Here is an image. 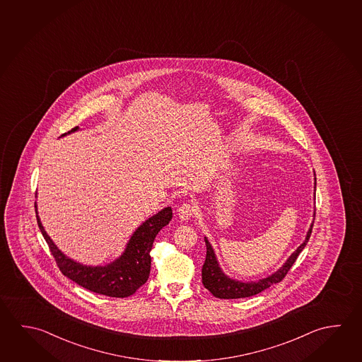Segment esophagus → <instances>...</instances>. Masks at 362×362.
I'll list each match as a JSON object with an SVG mask.
<instances>
[{"instance_id":"esophagus-1","label":"esophagus","mask_w":362,"mask_h":362,"mask_svg":"<svg viewBox=\"0 0 362 362\" xmlns=\"http://www.w3.org/2000/svg\"><path fill=\"white\" fill-rule=\"evenodd\" d=\"M194 214V209L190 203H184L178 209V217L182 221H188Z\"/></svg>"}]
</instances>
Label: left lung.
Wrapping results in <instances>:
<instances>
[{
	"label": "left lung",
	"instance_id": "8db88e82",
	"mask_svg": "<svg viewBox=\"0 0 362 362\" xmlns=\"http://www.w3.org/2000/svg\"><path fill=\"white\" fill-rule=\"evenodd\" d=\"M315 185H317V178H315V172H314V192L317 188ZM314 199H315V193H314ZM314 216H315V209H314ZM313 222L306 233L303 244L287 258L282 267H279L276 272L267 276L264 279H260L258 281H249V282H243L239 279H231L230 276L222 271L214 247L211 245L209 239L204 236L207 253H206V260L202 267L203 285L215 298H250L259 292L264 291L266 288L271 287L274 284H279L290 271L295 260L298 259V254L301 253L303 249L306 247L309 238H310L311 230H313Z\"/></svg>",
	"mask_w": 362,
	"mask_h": 362
}]
</instances>
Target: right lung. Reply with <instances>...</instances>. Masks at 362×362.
<instances>
[{
	"instance_id": "add662e5",
	"label": "right lung",
	"mask_w": 362,
	"mask_h": 362,
	"mask_svg": "<svg viewBox=\"0 0 362 362\" xmlns=\"http://www.w3.org/2000/svg\"><path fill=\"white\" fill-rule=\"evenodd\" d=\"M78 129V127L72 128L61 137L74 134ZM172 217V207L160 209L158 214L148 217L134 230L123 253L117 259L104 266H88L72 259L58 249L51 236L47 234L37 212L39 228L61 272L83 288L110 298H128L146 282L151 269L150 252L153 240L160 230L170 222Z\"/></svg>"
}]
</instances>
